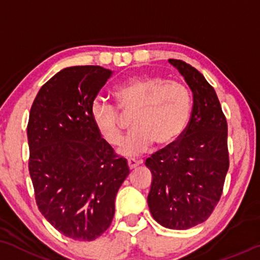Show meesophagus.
Masks as SVG:
<instances>
[{"label":"esophagus","instance_id":"34e87169","mask_svg":"<svg viewBox=\"0 0 260 260\" xmlns=\"http://www.w3.org/2000/svg\"><path fill=\"white\" fill-rule=\"evenodd\" d=\"M127 164H128V167H129V170H133V168L138 167V166L142 164V161L136 160V158H128Z\"/></svg>","mask_w":260,"mask_h":260}]
</instances>
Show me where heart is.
Masks as SVG:
<instances>
[{"mask_svg":"<svg viewBox=\"0 0 260 260\" xmlns=\"http://www.w3.org/2000/svg\"><path fill=\"white\" fill-rule=\"evenodd\" d=\"M116 106L95 100L90 116L99 136L110 145L121 142L122 114L132 115V132L118 151L137 156L150 149L152 143L170 145L185 129L191 112V95L185 84L166 81L158 76H137L114 90Z\"/></svg>","mask_w":260,"mask_h":260,"instance_id":"obj_1","label":"heart"}]
</instances>
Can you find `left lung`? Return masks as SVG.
I'll return each mask as SVG.
<instances>
[{
  "label": "left lung",
  "mask_w": 260,
  "mask_h": 260,
  "mask_svg": "<svg viewBox=\"0 0 260 260\" xmlns=\"http://www.w3.org/2000/svg\"><path fill=\"white\" fill-rule=\"evenodd\" d=\"M192 92V111L179 139L146 158L152 174L148 205L162 226L185 230L208 219L219 202L229 170L226 118L213 87L200 71L178 59Z\"/></svg>",
  "instance_id": "obj_1"
}]
</instances>
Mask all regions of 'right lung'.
I'll return each mask as SVG.
<instances>
[{"instance_id": "1", "label": "right lung", "mask_w": 260, "mask_h": 260, "mask_svg": "<svg viewBox=\"0 0 260 260\" xmlns=\"http://www.w3.org/2000/svg\"><path fill=\"white\" fill-rule=\"evenodd\" d=\"M112 71L62 69L41 87L27 123L29 172L37 207L59 233L92 241L110 226L115 199L129 174L95 129L90 109Z\"/></svg>"}]
</instances>
